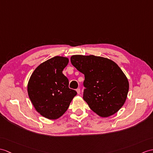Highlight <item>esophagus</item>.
I'll use <instances>...</instances> for the list:
<instances>
[{
  "instance_id": "esophagus-1",
  "label": "esophagus",
  "mask_w": 153,
  "mask_h": 153,
  "mask_svg": "<svg viewBox=\"0 0 153 153\" xmlns=\"http://www.w3.org/2000/svg\"><path fill=\"white\" fill-rule=\"evenodd\" d=\"M76 91H77V93L78 94H80V93H81L80 88H77V89H76Z\"/></svg>"
}]
</instances>
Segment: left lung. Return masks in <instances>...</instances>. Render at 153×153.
Segmentation results:
<instances>
[{"label":"left lung","instance_id":"obj_1","mask_svg":"<svg viewBox=\"0 0 153 153\" xmlns=\"http://www.w3.org/2000/svg\"><path fill=\"white\" fill-rule=\"evenodd\" d=\"M71 63L84 74L83 99L102 117L113 115L126 100L129 83L113 60L94 55H72Z\"/></svg>","mask_w":153,"mask_h":153}]
</instances>
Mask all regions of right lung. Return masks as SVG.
I'll use <instances>...</instances> for the list:
<instances>
[{
	"label": "right lung",
	"instance_id": "add662e5",
	"mask_svg": "<svg viewBox=\"0 0 153 153\" xmlns=\"http://www.w3.org/2000/svg\"><path fill=\"white\" fill-rule=\"evenodd\" d=\"M69 59L56 56L34 70L27 85L28 97L35 109L48 119L61 117L68 109L77 92L69 88V81L62 74Z\"/></svg>",
	"mask_w": 153,
	"mask_h": 153
}]
</instances>
